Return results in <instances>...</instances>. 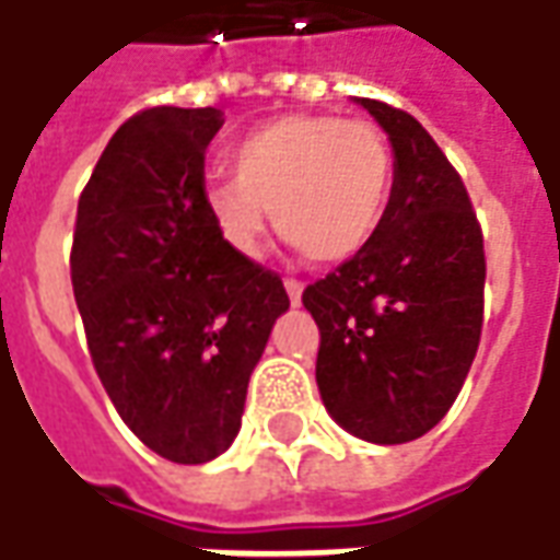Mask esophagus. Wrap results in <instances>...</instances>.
I'll list each match as a JSON object with an SVG mask.
<instances>
[{"label":"esophagus","mask_w":560,"mask_h":560,"mask_svg":"<svg viewBox=\"0 0 560 560\" xmlns=\"http://www.w3.org/2000/svg\"><path fill=\"white\" fill-rule=\"evenodd\" d=\"M283 287H287V292H289V302H292V305H302V289H305V283H302V280H292V277H289Z\"/></svg>","instance_id":"34e87169"}]
</instances>
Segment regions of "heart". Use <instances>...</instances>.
Instances as JSON below:
<instances>
[{"label":"heart","mask_w":560,"mask_h":560,"mask_svg":"<svg viewBox=\"0 0 560 560\" xmlns=\"http://www.w3.org/2000/svg\"><path fill=\"white\" fill-rule=\"evenodd\" d=\"M234 178L206 187V212L243 258L265 253L271 228L311 261L358 255L385 215L394 156L366 119L289 114L253 129L231 153Z\"/></svg>","instance_id":"obj_1"}]
</instances>
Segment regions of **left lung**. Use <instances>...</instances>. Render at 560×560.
I'll return each mask as SVG.
<instances>
[{
  "label": "left lung",
  "mask_w": 560,
  "mask_h": 560,
  "mask_svg": "<svg viewBox=\"0 0 560 560\" xmlns=\"http://www.w3.org/2000/svg\"><path fill=\"white\" fill-rule=\"evenodd\" d=\"M388 131L394 184L373 240L302 292L320 329L324 407L360 441L407 444L453 407L483 326V234L459 172L407 110L358 97Z\"/></svg>",
  "instance_id": "left-lung-1"
}]
</instances>
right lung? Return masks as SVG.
I'll list each match as a JSON object with an SVG mask.
<instances>
[{
    "instance_id": "right-lung-1",
    "label": "right lung",
    "mask_w": 560,
    "mask_h": 560,
    "mask_svg": "<svg viewBox=\"0 0 560 560\" xmlns=\"http://www.w3.org/2000/svg\"><path fill=\"white\" fill-rule=\"evenodd\" d=\"M219 107L126 119L77 209L70 280L95 373L138 441L178 465L234 444L283 280L236 255L206 212Z\"/></svg>"
}]
</instances>
